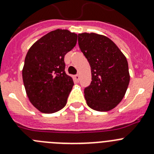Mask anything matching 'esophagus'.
Segmentation results:
<instances>
[{"instance_id": "34e87169", "label": "esophagus", "mask_w": 154, "mask_h": 154, "mask_svg": "<svg viewBox=\"0 0 154 154\" xmlns=\"http://www.w3.org/2000/svg\"><path fill=\"white\" fill-rule=\"evenodd\" d=\"M74 79L76 82H79V74L75 75L74 76Z\"/></svg>"}]
</instances>
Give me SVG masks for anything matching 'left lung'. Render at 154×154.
Segmentation results:
<instances>
[{"instance_id":"1","label":"left lung","mask_w":154,"mask_h":154,"mask_svg":"<svg viewBox=\"0 0 154 154\" xmlns=\"http://www.w3.org/2000/svg\"><path fill=\"white\" fill-rule=\"evenodd\" d=\"M79 45L91 67L92 82L85 88L87 105L99 112L115 108L130 82L126 58L107 37L96 33L78 35Z\"/></svg>"}]
</instances>
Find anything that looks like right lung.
Here are the masks:
<instances>
[{"instance_id": "right-lung-1", "label": "right lung", "mask_w": 154, "mask_h": 154, "mask_svg": "<svg viewBox=\"0 0 154 154\" xmlns=\"http://www.w3.org/2000/svg\"><path fill=\"white\" fill-rule=\"evenodd\" d=\"M77 42V35L57 29L42 37L27 53L22 78L27 96L40 112L53 113L62 109L74 85L65 72L64 58Z\"/></svg>"}]
</instances>
